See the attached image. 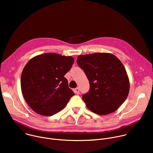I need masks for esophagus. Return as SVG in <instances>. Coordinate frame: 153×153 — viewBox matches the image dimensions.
<instances>
[{
	"label": "esophagus",
	"mask_w": 153,
	"mask_h": 153,
	"mask_svg": "<svg viewBox=\"0 0 153 153\" xmlns=\"http://www.w3.org/2000/svg\"><path fill=\"white\" fill-rule=\"evenodd\" d=\"M74 93L76 94H79V88H78V87H77V88H76L75 89H74Z\"/></svg>",
	"instance_id": "esophagus-1"
}]
</instances>
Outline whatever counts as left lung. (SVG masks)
Wrapping results in <instances>:
<instances>
[{"label": "left lung", "instance_id": "obj_1", "mask_svg": "<svg viewBox=\"0 0 153 153\" xmlns=\"http://www.w3.org/2000/svg\"><path fill=\"white\" fill-rule=\"evenodd\" d=\"M77 63L90 83L88 92L82 96L87 107L99 115L116 111L130 89L126 70L120 61L111 53H95L78 56Z\"/></svg>", "mask_w": 153, "mask_h": 153}]
</instances>
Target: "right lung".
Masks as SVG:
<instances>
[{
    "label": "right lung",
    "instance_id": "add662e5",
    "mask_svg": "<svg viewBox=\"0 0 153 153\" xmlns=\"http://www.w3.org/2000/svg\"><path fill=\"white\" fill-rule=\"evenodd\" d=\"M74 62L71 56L47 53L30 59L21 76L27 105L36 113L50 116L62 111L74 95L64 77Z\"/></svg>",
    "mask_w": 153,
    "mask_h": 153
}]
</instances>
